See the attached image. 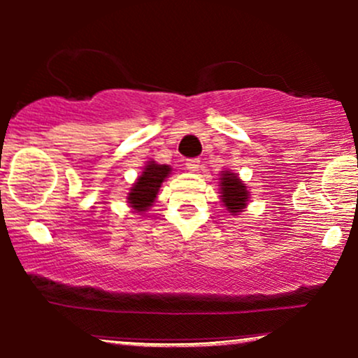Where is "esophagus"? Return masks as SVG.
Masks as SVG:
<instances>
[{
	"label": "esophagus",
	"instance_id": "obj_1",
	"mask_svg": "<svg viewBox=\"0 0 358 358\" xmlns=\"http://www.w3.org/2000/svg\"><path fill=\"white\" fill-rule=\"evenodd\" d=\"M185 165H187V168L190 171H199V168H200V159L199 158H192V159H187V163H185Z\"/></svg>",
	"mask_w": 358,
	"mask_h": 358
}]
</instances>
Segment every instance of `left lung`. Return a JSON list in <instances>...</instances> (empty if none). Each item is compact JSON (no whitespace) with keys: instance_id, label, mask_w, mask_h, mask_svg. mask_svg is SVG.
Listing matches in <instances>:
<instances>
[{"instance_id":"obj_1","label":"left lung","mask_w":358,"mask_h":358,"mask_svg":"<svg viewBox=\"0 0 358 358\" xmlns=\"http://www.w3.org/2000/svg\"><path fill=\"white\" fill-rule=\"evenodd\" d=\"M220 193H222V202H224L225 208L237 215V213L244 212L249 202V192L245 183L232 171H222L220 175Z\"/></svg>"}]
</instances>
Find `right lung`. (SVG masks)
I'll list each match as a JSON object with an SVG mask.
<instances>
[{
  "mask_svg": "<svg viewBox=\"0 0 358 358\" xmlns=\"http://www.w3.org/2000/svg\"><path fill=\"white\" fill-rule=\"evenodd\" d=\"M170 173L171 168L168 165H158L156 162L148 163L143 173L131 187V192L127 193V203L133 207L134 212H146L153 205L159 187Z\"/></svg>",
  "mask_w": 358,
  "mask_h": 358,
  "instance_id": "right-lung-1",
  "label": "right lung"
}]
</instances>
